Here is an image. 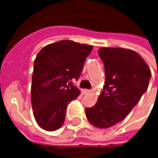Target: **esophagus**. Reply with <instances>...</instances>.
<instances>
[{
	"mask_svg": "<svg viewBox=\"0 0 158 158\" xmlns=\"http://www.w3.org/2000/svg\"><path fill=\"white\" fill-rule=\"evenodd\" d=\"M83 93H84L85 95H88V94L90 93V90H89V89H84V90H83Z\"/></svg>",
	"mask_w": 158,
	"mask_h": 158,
	"instance_id": "esophagus-1",
	"label": "esophagus"
}]
</instances>
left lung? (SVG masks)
<instances>
[{
  "instance_id": "8db88e82",
  "label": "left lung",
  "mask_w": 158,
  "mask_h": 158,
  "mask_svg": "<svg viewBox=\"0 0 158 158\" xmlns=\"http://www.w3.org/2000/svg\"><path fill=\"white\" fill-rule=\"evenodd\" d=\"M98 54L104 64L105 85L97 103L85 113L93 126L104 129L123 121L137 104L148 88L151 71L134 50L102 48Z\"/></svg>"
}]
</instances>
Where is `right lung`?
Segmentation results:
<instances>
[{"label":"right lung","mask_w":158,"mask_h":158,"mask_svg":"<svg viewBox=\"0 0 158 158\" xmlns=\"http://www.w3.org/2000/svg\"><path fill=\"white\" fill-rule=\"evenodd\" d=\"M92 46L62 40L49 44L37 54L32 77L31 102L37 124L52 132L65 121L68 104L80 90L72 86L78 79Z\"/></svg>","instance_id":"obj_1"}]
</instances>
